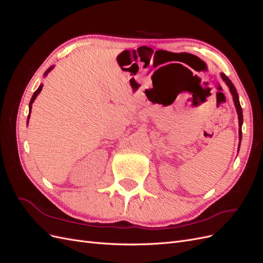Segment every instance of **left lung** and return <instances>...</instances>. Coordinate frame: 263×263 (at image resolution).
Instances as JSON below:
<instances>
[{
	"label": "left lung",
	"mask_w": 263,
	"mask_h": 263,
	"mask_svg": "<svg viewBox=\"0 0 263 263\" xmlns=\"http://www.w3.org/2000/svg\"><path fill=\"white\" fill-rule=\"evenodd\" d=\"M220 77L222 79V81L226 83V85L228 86V89L233 95V100H234V104L237 110V114H238V123H239V145H238V151H239L240 148V142H241V138H242V133H241V126H242V108L240 106V102H239V97H238V93L235 85L233 84V82L229 80V78L225 74V73H220Z\"/></svg>",
	"instance_id": "8db88e82"
}]
</instances>
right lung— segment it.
<instances>
[{
  "instance_id": "add662e5",
  "label": "right lung",
  "mask_w": 263,
  "mask_h": 263,
  "mask_svg": "<svg viewBox=\"0 0 263 263\" xmlns=\"http://www.w3.org/2000/svg\"><path fill=\"white\" fill-rule=\"evenodd\" d=\"M53 69V66H51L50 68H48L46 70V72L44 73V77H47L48 76V73L50 72V71ZM43 86H44V84H41L38 86V89L35 91V93H34V95L33 97H31V100H30V102H29V113H28V117H27V125H28V122H29V117H30V113H31V106H33V103H34V101L36 100V98H37V95L41 93V91L43 90Z\"/></svg>"
}]
</instances>
